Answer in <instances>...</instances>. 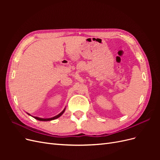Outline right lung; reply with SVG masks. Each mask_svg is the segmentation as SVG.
I'll use <instances>...</instances> for the list:
<instances>
[{
    "mask_svg": "<svg viewBox=\"0 0 160 160\" xmlns=\"http://www.w3.org/2000/svg\"><path fill=\"white\" fill-rule=\"evenodd\" d=\"M65 110V109H64L63 110H62V112H61V113H60L59 115H57L55 116V117L51 118H47V119H43V118H37V117H33V118H35V119H37V120H39V121H51V120L55 119H57V118H59L60 116H61V115H62V114L64 113ZM27 114H28V115H30L29 113H27Z\"/></svg>",
    "mask_w": 160,
    "mask_h": 160,
    "instance_id": "add662e5",
    "label": "right lung"
}]
</instances>
